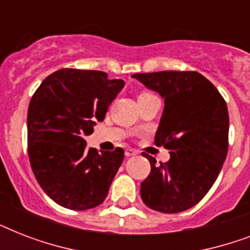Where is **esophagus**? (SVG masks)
I'll use <instances>...</instances> for the list:
<instances>
[{
	"instance_id": "34e87169",
	"label": "esophagus",
	"mask_w": 250,
	"mask_h": 250,
	"mask_svg": "<svg viewBox=\"0 0 250 250\" xmlns=\"http://www.w3.org/2000/svg\"><path fill=\"white\" fill-rule=\"evenodd\" d=\"M137 154V150H135V149H125V156L127 157H132V156H136Z\"/></svg>"
}]
</instances>
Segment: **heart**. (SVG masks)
Returning a JSON list of instances; mask_svg holds the SVG:
<instances>
[{
  "instance_id": "heart-1",
  "label": "heart",
  "mask_w": 250,
  "mask_h": 250,
  "mask_svg": "<svg viewBox=\"0 0 250 250\" xmlns=\"http://www.w3.org/2000/svg\"><path fill=\"white\" fill-rule=\"evenodd\" d=\"M143 94H148V93H141V94H140V96H143Z\"/></svg>"
}]
</instances>
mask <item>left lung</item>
<instances>
[{
    "instance_id": "1",
    "label": "left lung",
    "mask_w": 250,
    "mask_h": 250,
    "mask_svg": "<svg viewBox=\"0 0 250 250\" xmlns=\"http://www.w3.org/2000/svg\"><path fill=\"white\" fill-rule=\"evenodd\" d=\"M165 98L154 143L170 150V160L150 162L140 194L148 208L174 214L201 201L221 172L229 150V110L225 98L196 71L135 74Z\"/></svg>"
}]
</instances>
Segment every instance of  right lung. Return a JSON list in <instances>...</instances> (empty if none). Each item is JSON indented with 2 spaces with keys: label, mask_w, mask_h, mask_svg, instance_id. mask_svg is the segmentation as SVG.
Masks as SVG:
<instances>
[{
  "label": "right lung",
  "mask_w": 250,
  "mask_h": 250,
  "mask_svg": "<svg viewBox=\"0 0 250 250\" xmlns=\"http://www.w3.org/2000/svg\"><path fill=\"white\" fill-rule=\"evenodd\" d=\"M125 86L94 70L62 68L41 83L27 115L28 157L35 178L58 205L88 210L104 202L125 150L98 153L86 146L96 121Z\"/></svg>",
  "instance_id": "obj_1"
}]
</instances>
